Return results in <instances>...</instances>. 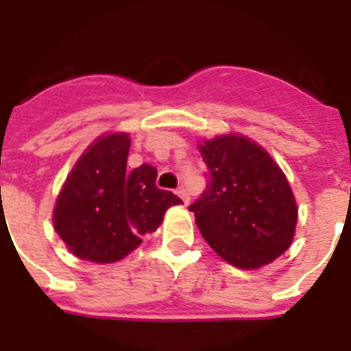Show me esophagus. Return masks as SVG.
Instances as JSON below:
<instances>
[{"label":"esophagus","instance_id":"obj_1","mask_svg":"<svg viewBox=\"0 0 351 351\" xmlns=\"http://www.w3.org/2000/svg\"><path fill=\"white\" fill-rule=\"evenodd\" d=\"M176 195L184 200V204L189 202V193H187L186 187H178V189H176Z\"/></svg>","mask_w":351,"mask_h":351}]
</instances>
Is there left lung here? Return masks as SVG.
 I'll list each match as a JSON object with an SVG mask.
<instances>
[{
	"label": "left lung",
	"instance_id": "left-lung-1",
	"mask_svg": "<svg viewBox=\"0 0 351 351\" xmlns=\"http://www.w3.org/2000/svg\"><path fill=\"white\" fill-rule=\"evenodd\" d=\"M200 154L208 186L189 211L206 242L242 269L266 266L282 255L293 240L297 204L271 156L237 134L204 142Z\"/></svg>",
	"mask_w": 351,
	"mask_h": 351
}]
</instances>
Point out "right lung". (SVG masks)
Instances as JSON below:
<instances>
[{
    "instance_id": "add662e5",
    "label": "right lung",
    "mask_w": 351,
    "mask_h": 351,
    "mask_svg": "<svg viewBox=\"0 0 351 351\" xmlns=\"http://www.w3.org/2000/svg\"><path fill=\"white\" fill-rule=\"evenodd\" d=\"M129 134L96 140L67 176L54 208V228L74 255L109 264L131 253L160 226L175 193L156 187V169L127 171Z\"/></svg>"
}]
</instances>
